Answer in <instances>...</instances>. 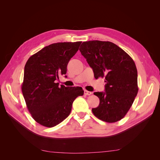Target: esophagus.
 Segmentation results:
<instances>
[{
    "label": "esophagus",
    "instance_id": "1",
    "mask_svg": "<svg viewBox=\"0 0 160 160\" xmlns=\"http://www.w3.org/2000/svg\"><path fill=\"white\" fill-rule=\"evenodd\" d=\"M84 94L85 95H90L92 94V93L91 91H89L88 90H84Z\"/></svg>",
    "mask_w": 160,
    "mask_h": 160
}]
</instances>
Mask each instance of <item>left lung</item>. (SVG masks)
<instances>
[{"label": "left lung", "instance_id": "8db88e82", "mask_svg": "<svg viewBox=\"0 0 160 160\" xmlns=\"http://www.w3.org/2000/svg\"><path fill=\"white\" fill-rule=\"evenodd\" d=\"M79 51L93 69L95 78L105 79V91L94 93L99 98V105L92 112L103 122H118L127 114L138 92V71L133 60L109 41H85Z\"/></svg>", "mask_w": 160, "mask_h": 160}]
</instances>
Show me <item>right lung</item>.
Instances as JSON below:
<instances>
[{"label":"right lung","instance_id":"right-lung-1","mask_svg":"<svg viewBox=\"0 0 160 160\" xmlns=\"http://www.w3.org/2000/svg\"><path fill=\"white\" fill-rule=\"evenodd\" d=\"M81 41L57 42L36 52L25 66L22 92L27 107L36 122L47 128L62 122L69 115L72 104L84 91L80 87L59 85L67 66ZM66 77V76H65Z\"/></svg>","mask_w":160,"mask_h":160}]
</instances>
